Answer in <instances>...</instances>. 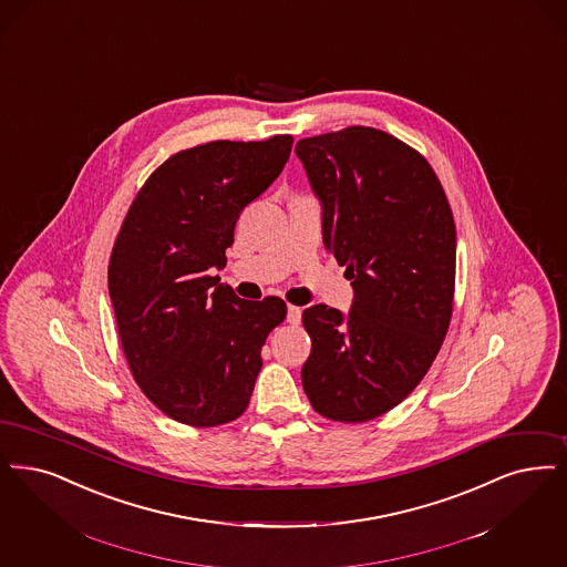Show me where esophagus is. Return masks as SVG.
I'll list each match as a JSON object with an SVG mask.
<instances>
[{
	"label": "esophagus",
	"instance_id": "1",
	"mask_svg": "<svg viewBox=\"0 0 567 567\" xmlns=\"http://www.w3.org/2000/svg\"><path fill=\"white\" fill-rule=\"evenodd\" d=\"M287 320H289L291 324H299V322H301V308L289 306V308H287Z\"/></svg>",
	"mask_w": 567,
	"mask_h": 567
}]
</instances>
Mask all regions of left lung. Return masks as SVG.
<instances>
[{
    "label": "left lung",
    "instance_id": "1",
    "mask_svg": "<svg viewBox=\"0 0 567 567\" xmlns=\"http://www.w3.org/2000/svg\"><path fill=\"white\" fill-rule=\"evenodd\" d=\"M322 203V240L354 287L348 317L303 310L312 352L301 384L315 411L346 424L384 415L422 382L447 336L455 224L429 159L371 126L295 145Z\"/></svg>",
    "mask_w": 567,
    "mask_h": 567
}]
</instances>
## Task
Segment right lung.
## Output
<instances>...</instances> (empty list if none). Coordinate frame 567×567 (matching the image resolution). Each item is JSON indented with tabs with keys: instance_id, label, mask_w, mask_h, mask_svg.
Wrapping results in <instances>:
<instances>
[{
	"instance_id": "obj_1",
	"label": "right lung",
	"mask_w": 567,
	"mask_h": 567,
	"mask_svg": "<svg viewBox=\"0 0 567 567\" xmlns=\"http://www.w3.org/2000/svg\"><path fill=\"white\" fill-rule=\"evenodd\" d=\"M293 136L210 141L159 164L136 192L107 268L117 336L141 392L194 429L249 408L261 348L287 318L280 297L240 299L226 266L240 210L280 175Z\"/></svg>"
}]
</instances>
